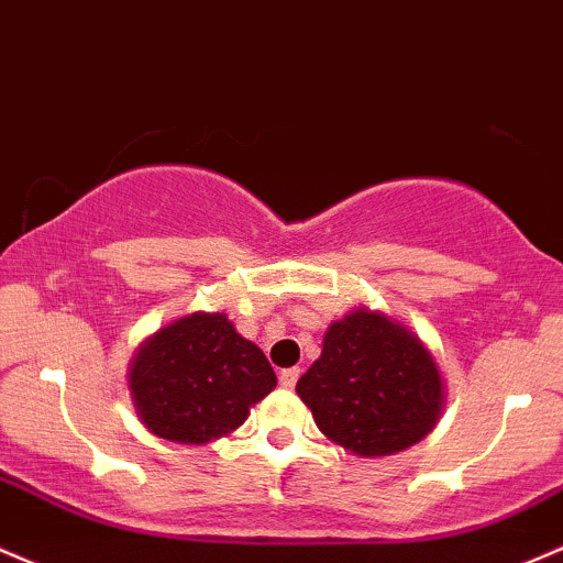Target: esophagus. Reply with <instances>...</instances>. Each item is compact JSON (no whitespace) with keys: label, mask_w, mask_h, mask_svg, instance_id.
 <instances>
[{"label":"esophagus","mask_w":563,"mask_h":563,"mask_svg":"<svg viewBox=\"0 0 563 563\" xmlns=\"http://www.w3.org/2000/svg\"><path fill=\"white\" fill-rule=\"evenodd\" d=\"M298 377H300L298 366H289V369H282L279 372V385H282V388H295Z\"/></svg>","instance_id":"1"}]
</instances>
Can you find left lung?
Masks as SVG:
<instances>
[{"label":"left lung","mask_w":563,"mask_h":563,"mask_svg":"<svg viewBox=\"0 0 563 563\" xmlns=\"http://www.w3.org/2000/svg\"><path fill=\"white\" fill-rule=\"evenodd\" d=\"M295 390L319 431L362 457L418 444L444 407V380L431 351L399 321L366 308L327 330L321 356Z\"/></svg>","instance_id":"1"}]
</instances>
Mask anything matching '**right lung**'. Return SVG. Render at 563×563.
I'll return each mask as SVG.
<instances>
[{"mask_svg": "<svg viewBox=\"0 0 563 563\" xmlns=\"http://www.w3.org/2000/svg\"><path fill=\"white\" fill-rule=\"evenodd\" d=\"M276 388L265 353L225 313H191L154 332L130 364V394L151 433L207 444L236 431Z\"/></svg>", "mask_w": 563, "mask_h": 563, "instance_id": "right-lung-1", "label": "right lung"}]
</instances>
